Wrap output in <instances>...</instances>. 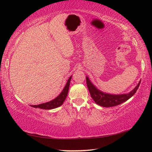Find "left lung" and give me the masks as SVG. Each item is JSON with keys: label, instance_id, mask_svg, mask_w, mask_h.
Segmentation results:
<instances>
[{"label": "left lung", "instance_id": "obj_1", "mask_svg": "<svg viewBox=\"0 0 152 152\" xmlns=\"http://www.w3.org/2000/svg\"><path fill=\"white\" fill-rule=\"evenodd\" d=\"M86 80L87 86H88V91L90 92V94H91V97L92 98V99L94 100V101L96 102L97 104L104 107H115L123 103V102H124L126 101H127L128 99H129L130 98L133 96V94L135 93L141 83V81H140L137 86H136L132 92H130L129 93L119 95H113L104 93V92L99 91V90L91 83L88 77H86Z\"/></svg>", "mask_w": 152, "mask_h": 152}]
</instances>
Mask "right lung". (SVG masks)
I'll use <instances>...</instances> for the list:
<instances>
[{"instance_id":"add662e5","label":"right lung","mask_w":152,"mask_h":152,"mask_svg":"<svg viewBox=\"0 0 152 152\" xmlns=\"http://www.w3.org/2000/svg\"><path fill=\"white\" fill-rule=\"evenodd\" d=\"M71 78H72V76H70V78H69L67 82V83L66 84L65 87H64L62 92H61L60 94L59 95L58 97H56L55 99H53L50 102H45V103H43V104H40L37 105H31V106L35 108H39V109H46V110L55 109V108H57L58 107L61 106V105L63 104L64 101L66 100L67 95H68Z\"/></svg>"}]
</instances>
